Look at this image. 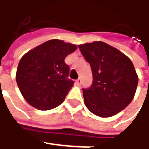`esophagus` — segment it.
Returning <instances> with one entry per match:
<instances>
[{
    "mask_svg": "<svg viewBox=\"0 0 149 149\" xmlns=\"http://www.w3.org/2000/svg\"><path fill=\"white\" fill-rule=\"evenodd\" d=\"M76 84L79 85V84H81V79H78L77 80H76Z\"/></svg>",
    "mask_w": 149,
    "mask_h": 149,
    "instance_id": "1",
    "label": "esophagus"
}]
</instances>
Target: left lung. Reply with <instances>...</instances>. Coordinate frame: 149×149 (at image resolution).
Returning a JSON list of instances; mask_svg holds the SVG:
<instances>
[{
    "label": "left lung",
    "mask_w": 149,
    "mask_h": 149,
    "mask_svg": "<svg viewBox=\"0 0 149 149\" xmlns=\"http://www.w3.org/2000/svg\"><path fill=\"white\" fill-rule=\"evenodd\" d=\"M79 49L93 74L91 86L82 89L87 109L102 118L122 111L134 99L139 82L132 61L102 41L79 45Z\"/></svg>",
    "instance_id": "1"
}]
</instances>
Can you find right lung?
I'll use <instances>...</instances> for the list:
<instances>
[{"instance_id":"right-lung-1","label":"right lung","mask_w":149,"mask_h":149,"mask_svg":"<svg viewBox=\"0 0 149 149\" xmlns=\"http://www.w3.org/2000/svg\"><path fill=\"white\" fill-rule=\"evenodd\" d=\"M77 46L60 40L40 45L21 59L17 67L16 83L24 99L40 110L54 109L65 100L74 84L68 76L70 67L65 60Z\"/></svg>"}]
</instances>
